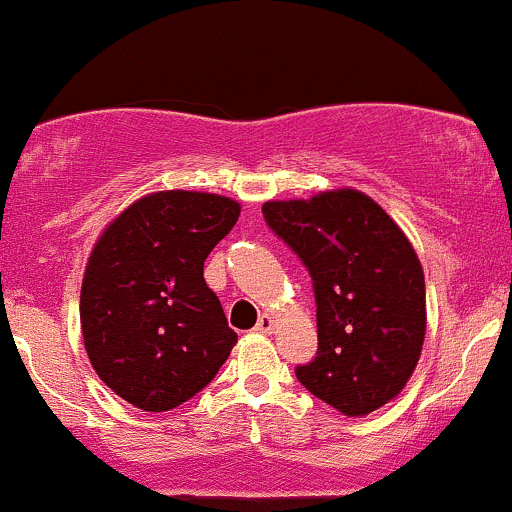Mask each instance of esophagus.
<instances>
[{"label":"esophagus","mask_w":512,"mask_h":512,"mask_svg":"<svg viewBox=\"0 0 512 512\" xmlns=\"http://www.w3.org/2000/svg\"><path fill=\"white\" fill-rule=\"evenodd\" d=\"M274 317L272 315H262L260 320H257V325H255V332H260V334H272V330H274Z\"/></svg>","instance_id":"34e87169"}]
</instances>
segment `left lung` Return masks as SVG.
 Instances as JSON below:
<instances>
[{"instance_id":"1","label":"left lung","mask_w":512,"mask_h":512,"mask_svg":"<svg viewBox=\"0 0 512 512\" xmlns=\"http://www.w3.org/2000/svg\"><path fill=\"white\" fill-rule=\"evenodd\" d=\"M262 214L313 279L317 356L296 378L346 416L380 409L407 385L426 337L424 269L407 236L349 187L264 202Z\"/></svg>"}]
</instances>
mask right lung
<instances>
[{"label":"right lung","mask_w":512,"mask_h":512,"mask_svg":"<svg viewBox=\"0 0 512 512\" xmlns=\"http://www.w3.org/2000/svg\"><path fill=\"white\" fill-rule=\"evenodd\" d=\"M238 216L228 197L154 192L122 211L88 257L79 305L86 354L137 409L168 411L195 397L236 346L204 260Z\"/></svg>","instance_id":"obj_1"}]
</instances>
